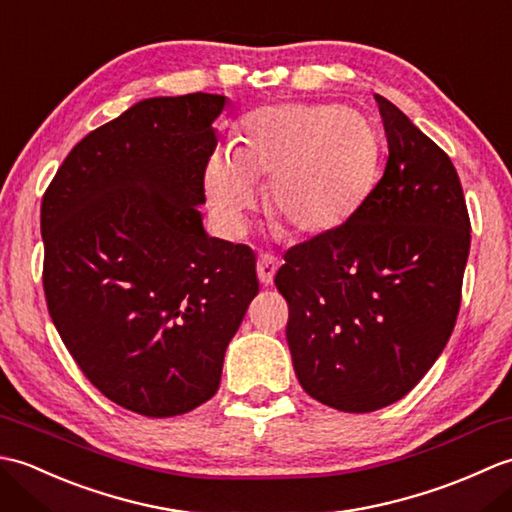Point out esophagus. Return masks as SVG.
I'll use <instances>...</instances> for the list:
<instances>
[{"label":"esophagus","mask_w":512,"mask_h":512,"mask_svg":"<svg viewBox=\"0 0 512 512\" xmlns=\"http://www.w3.org/2000/svg\"><path fill=\"white\" fill-rule=\"evenodd\" d=\"M279 259L275 257V255H268V253H262L257 257V277H259V281H262L264 286H270L273 284V279H275V273H277V268H279Z\"/></svg>","instance_id":"1"}]
</instances>
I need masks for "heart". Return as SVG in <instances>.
I'll list each match as a JSON object with an SVG mask.
<instances>
[{
	"mask_svg": "<svg viewBox=\"0 0 512 512\" xmlns=\"http://www.w3.org/2000/svg\"><path fill=\"white\" fill-rule=\"evenodd\" d=\"M380 140L363 114L325 103L268 105L244 116L231 156L206 165V195L237 231L268 182V215L290 235H321L345 224L372 193Z\"/></svg>",
	"mask_w": 512,
	"mask_h": 512,
	"instance_id": "1",
	"label": "heart"
}]
</instances>
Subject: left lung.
I'll use <instances>...</instances> for the list:
<instances>
[{
	"mask_svg": "<svg viewBox=\"0 0 512 512\" xmlns=\"http://www.w3.org/2000/svg\"><path fill=\"white\" fill-rule=\"evenodd\" d=\"M389 158L361 209L286 250L275 286L301 387L347 413L407 396L455 328L471 220L451 158L376 96Z\"/></svg>",
	"mask_w": 512,
	"mask_h": 512,
	"instance_id": "obj_1",
	"label": "left lung"
}]
</instances>
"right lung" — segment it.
<instances>
[{
	"mask_svg": "<svg viewBox=\"0 0 512 512\" xmlns=\"http://www.w3.org/2000/svg\"><path fill=\"white\" fill-rule=\"evenodd\" d=\"M224 103H136L70 151L41 200L54 328L105 398L147 418L213 398L259 292L253 250L206 235L195 209Z\"/></svg>",
	"mask_w": 512,
	"mask_h": 512,
	"instance_id": "right-lung-1",
	"label": "right lung"
}]
</instances>
